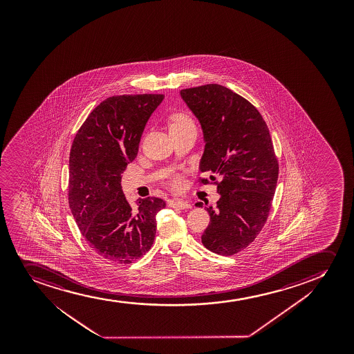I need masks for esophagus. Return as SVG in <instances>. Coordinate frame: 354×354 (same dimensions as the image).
Wrapping results in <instances>:
<instances>
[{
  "mask_svg": "<svg viewBox=\"0 0 354 354\" xmlns=\"http://www.w3.org/2000/svg\"><path fill=\"white\" fill-rule=\"evenodd\" d=\"M169 207H178V209H190L192 203L183 199H170L169 201Z\"/></svg>",
  "mask_w": 354,
  "mask_h": 354,
  "instance_id": "esophagus-1",
  "label": "esophagus"
}]
</instances>
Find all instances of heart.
Wrapping results in <instances>:
<instances>
[{
	"mask_svg": "<svg viewBox=\"0 0 354 354\" xmlns=\"http://www.w3.org/2000/svg\"><path fill=\"white\" fill-rule=\"evenodd\" d=\"M192 124H194V122H192V119L187 114L176 113L171 117L170 130L187 127V125H192ZM179 184H180V178L179 177H175V178L172 179V185L174 187H178Z\"/></svg>",
	"mask_w": 354,
	"mask_h": 354,
	"instance_id": "1",
	"label": "heart"
}]
</instances>
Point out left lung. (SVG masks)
Masks as SVG:
<instances>
[{
    "label": "left lung",
    "mask_w": 354,
    "mask_h": 354,
    "mask_svg": "<svg viewBox=\"0 0 354 354\" xmlns=\"http://www.w3.org/2000/svg\"><path fill=\"white\" fill-rule=\"evenodd\" d=\"M180 97L203 131L199 170L209 174L210 180L220 179L215 182L220 194L216 207H205L210 223L202 243L210 252L230 257L257 239L272 207L279 164L268 127L255 106L224 86L187 88Z\"/></svg>",
    "instance_id": "obj_1"
}]
</instances>
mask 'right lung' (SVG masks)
<instances>
[{
    "mask_svg": "<svg viewBox=\"0 0 354 354\" xmlns=\"http://www.w3.org/2000/svg\"><path fill=\"white\" fill-rule=\"evenodd\" d=\"M162 94L107 97L77 131L69 153L68 203L74 220L94 252L114 263L145 255L156 236V215L165 207L157 197L131 207L122 174L138 153L147 120Z\"/></svg>",
    "mask_w": 354,
    "mask_h": 354,
    "instance_id": "add662e5",
    "label": "right lung"
}]
</instances>
